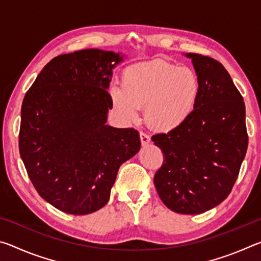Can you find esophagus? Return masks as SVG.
<instances>
[{
  "label": "esophagus",
  "mask_w": 261,
  "mask_h": 261,
  "mask_svg": "<svg viewBox=\"0 0 261 261\" xmlns=\"http://www.w3.org/2000/svg\"><path fill=\"white\" fill-rule=\"evenodd\" d=\"M140 141H141V145L143 146H146V145H148L149 143H151V137H149L148 135L144 134V132H140Z\"/></svg>",
  "instance_id": "34e87169"
}]
</instances>
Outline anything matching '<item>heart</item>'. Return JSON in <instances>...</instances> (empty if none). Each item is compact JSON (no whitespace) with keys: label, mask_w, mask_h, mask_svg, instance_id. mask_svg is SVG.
Segmentation results:
<instances>
[{"label":"heart","mask_w":261,"mask_h":261,"mask_svg":"<svg viewBox=\"0 0 261 261\" xmlns=\"http://www.w3.org/2000/svg\"><path fill=\"white\" fill-rule=\"evenodd\" d=\"M114 110L123 122L138 120L144 106L145 122L163 132L178 130L199 106L201 82L196 71L165 60L131 64L122 72L121 86L109 87Z\"/></svg>","instance_id":"heart-1"}]
</instances>
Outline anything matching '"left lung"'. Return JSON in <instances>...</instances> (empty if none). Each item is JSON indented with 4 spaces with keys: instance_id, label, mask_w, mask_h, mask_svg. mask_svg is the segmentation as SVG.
I'll use <instances>...</instances> for the list:
<instances>
[{
    "instance_id": "8db88e82",
    "label": "left lung",
    "mask_w": 261,
    "mask_h": 261,
    "mask_svg": "<svg viewBox=\"0 0 261 261\" xmlns=\"http://www.w3.org/2000/svg\"><path fill=\"white\" fill-rule=\"evenodd\" d=\"M201 82L199 106L178 130L152 140L163 153L154 176L159 197L179 214H200L229 196L247 149L245 105L230 74L220 62L194 53Z\"/></svg>"
}]
</instances>
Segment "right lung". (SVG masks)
<instances>
[{"instance_id": "add662e5", "label": "right lung", "mask_w": 261, "mask_h": 261, "mask_svg": "<svg viewBox=\"0 0 261 261\" xmlns=\"http://www.w3.org/2000/svg\"><path fill=\"white\" fill-rule=\"evenodd\" d=\"M121 53L83 49L45 65L21 106L19 153L38 193L73 215L107 204L122 163L140 149L135 129L106 124Z\"/></svg>"}]
</instances>
